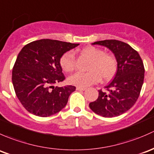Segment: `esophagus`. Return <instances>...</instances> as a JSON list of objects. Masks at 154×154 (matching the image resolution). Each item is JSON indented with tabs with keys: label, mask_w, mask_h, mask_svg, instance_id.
Listing matches in <instances>:
<instances>
[{
	"label": "esophagus",
	"mask_w": 154,
	"mask_h": 154,
	"mask_svg": "<svg viewBox=\"0 0 154 154\" xmlns=\"http://www.w3.org/2000/svg\"><path fill=\"white\" fill-rule=\"evenodd\" d=\"M76 90H80V91H84V90H86V88H80V87H77Z\"/></svg>",
	"instance_id": "obj_1"
}]
</instances>
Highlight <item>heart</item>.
<instances>
[{"label": "heart", "instance_id": "b5f03b06", "mask_svg": "<svg viewBox=\"0 0 154 154\" xmlns=\"http://www.w3.org/2000/svg\"><path fill=\"white\" fill-rule=\"evenodd\" d=\"M81 53L91 59L88 66V72H78L70 75L68 82L70 85L80 88H85L96 84L101 79L109 81L116 74L117 62L111 55L104 53L101 49L93 46L84 47ZM60 65L66 72H70L75 69V55L72 51L64 53L60 58Z\"/></svg>", "mask_w": 154, "mask_h": 154}]
</instances>
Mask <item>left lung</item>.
<instances>
[{"label":"left lung","instance_id":"obj_1","mask_svg":"<svg viewBox=\"0 0 154 154\" xmlns=\"http://www.w3.org/2000/svg\"><path fill=\"white\" fill-rule=\"evenodd\" d=\"M104 46L115 55L117 71L105 87L107 92L99 90V97L90 103V108L103 117L119 116L131 108L140 94L145 77V68L139 54L129 44L117 40L93 43Z\"/></svg>","mask_w":154,"mask_h":154}]
</instances>
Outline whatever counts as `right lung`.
<instances>
[{
	"mask_svg": "<svg viewBox=\"0 0 154 154\" xmlns=\"http://www.w3.org/2000/svg\"><path fill=\"white\" fill-rule=\"evenodd\" d=\"M79 45L41 39L22 48L13 66L12 80L17 97L27 111L47 117L65 107L75 87L55 88L54 85L65 79L60 65L61 57Z\"/></svg>",
	"mask_w": 154,
	"mask_h": 154,
	"instance_id": "obj_1",
	"label": "right lung"
}]
</instances>
